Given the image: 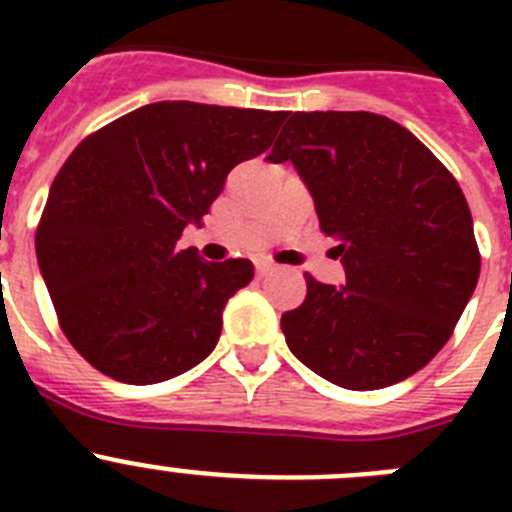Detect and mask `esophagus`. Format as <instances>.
<instances>
[{
    "label": "esophagus",
    "mask_w": 512,
    "mask_h": 512,
    "mask_svg": "<svg viewBox=\"0 0 512 512\" xmlns=\"http://www.w3.org/2000/svg\"><path fill=\"white\" fill-rule=\"evenodd\" d=\"M256 274H259V277H266V274H269V271H274V264H271V261H266V259H256Z\"/></svg>",
    "instance_id": "1"
}]
</instances>
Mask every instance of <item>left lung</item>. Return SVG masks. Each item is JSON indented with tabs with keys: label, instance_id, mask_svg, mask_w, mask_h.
Wrapping results in <instances>:
<instances>
[{
	"label": "left lung",
	"instance_id": "obj_1",
	"mask_svg": "<svg viewBox=\"0 0 512 512\" xmlns=\"http://www.w3.org/2000/svg\"><path fill=\"white\" fill-rule=\"evenodd\" d=\"M266 158L295 164L346 269L343 287L305 274V302L282 315L289 351L359 392L423 369L479 279L472 212L451 171L374 112H295Z\"/></svg>",
	"mask_w": 512,
	"mask_h": 512
}]
</instances>
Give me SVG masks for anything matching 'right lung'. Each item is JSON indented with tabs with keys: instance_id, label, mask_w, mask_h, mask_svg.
Instances as JSON below:
<instances>
[{
	"instance_id": "1",
	"label": "right lung",
	"mask_w": 512,
	"mask_h": 512,
	"mask_svg": "<svg viewBox=\"0 0 512 512\" xmlns=\"http://www.w3.org/2000/svg\"><path fill=\"white\" fill-rule=\"evenodd\" d=\"M287 112L153 102L87 135L53 179L35 233L71 346L125 384H156L212 354L248 259L176 251L230 169L271 146Z\"/></svg>"
}]
</instances>
